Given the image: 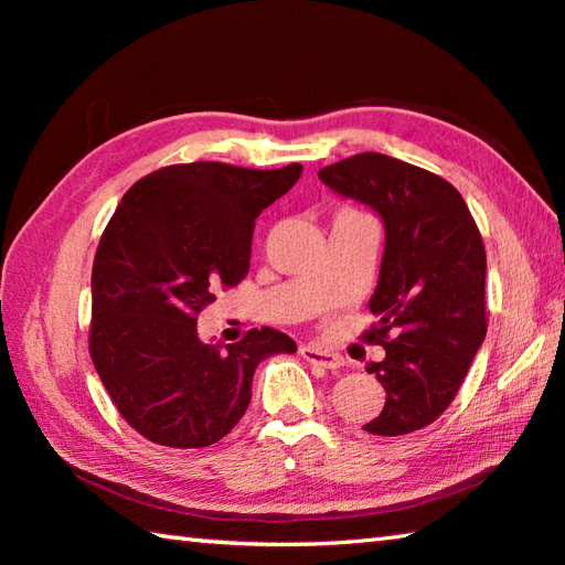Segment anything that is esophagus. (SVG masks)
Segmentation results:
<instances>
[{
	"label": "esophagus",
	"instance_id": "obj_1",
	"mask_svg": "<svg viewBox=\"0 0 565 565\" xmlns=\"http://www.w3.org/2000/svg\"><path fill=\"white\" fill-rule=\"evenodd\" d=\"M299 353L306 361L313 363V366H321V369H329V371L341 366V359L337 356V353L313 347V343H309V347H301Z\"/></svg>",
	"mask_w": 565,
	"mask_h": 565
}]
</instances>
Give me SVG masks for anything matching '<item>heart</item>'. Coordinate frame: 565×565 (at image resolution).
Instances as JSON below:
<instances>
[{"label":"heart","instance_id":"heart-1","mask_svg":"<svg viewBox=\"0 0 565 565\" xmlns=\"http://www.w3.org/2000/svg\"><path fill=\"white\" fill-rule=\"evenodd\" d=\"M341 214H356V212H351V209H343V212H339L337 216H341Z\"/></svg>","mask_w":565,"mask_h":565}]
</instances>
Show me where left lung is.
Wrapping results in <instances>:
<instances>
[{
  "label": "left lung",
  "instance_id": "left-lung-1",
  "mask_svg": "<svg viewBox=\"0 0 565 565\" xmlns=\"http://www.w3.org/2000/svg\"><path fill=\"white\" fill-rule=\"evenodd\" d=\"M323 184L384 218L386 248L361 341L386 349L366 371L386 388L374 436L418 431L456 398L489 329L486 248L454 184L406 161L363 151L319 171Z\"/></svg>",
  "mask_w": 565,
  "mask_h": 565
}]
</instances>
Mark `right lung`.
I'll list each match as a JSON object with an SVG mask.
<instances>
[{"label": "right lung", "instance_id": "obj_1", "mask_svg": "<svg viewBox=\"0 0 565 565\" xmlns=\"http://www.w3.org/2000/svg\"><path fill=\"white\" fill-rule=\"evenodd\" d=\"M299 177L301 164L194 161L151 171L121 196L92 266L89 356L121 418L147 441H222L252 401L259 361L296 351L269 327L226 349L202 343L196 319L216 291L242 284L256 216Z\"/></svg>", "mask_w": 565, "mask_h": 565}]
</instances>
